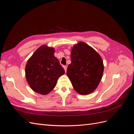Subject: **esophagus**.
I'll return each instance as SVG.
<instances>
[{
	"label": "esophagus",
	"instance_id": "34e87169",
	"mask_svg": "<svg viewBox=\"0 0 134 134\" xmlns=\"http://www.w3.org/2000/svg\"><path fill=\"white\" fill-rule=\"evenodd\" d=\"M63 68H64V69L65 71L66 72V70H67V66H64Z\"/></svg>",
	"mask_w": 134,
	"mask_h": 134
}]
</instances>
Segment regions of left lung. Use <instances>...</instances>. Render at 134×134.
<instances>
[{
    "label": "left lung",
    "instance_id": "8db88e82",
    "mask_svg": "<svg viewBox=\"0 0 134 134\" xmlns=\"http://www.w3.org/2000/svg\"><path fill=\"white\" fill-rule=\"evenodd\" d=\"M71 62L66 74L75 91L82 95L93 92L98 86L103 72L100 55L87 43L80 42L72 48Z\"/></svg>",
    "mask_w": 134,
    "mask_h": 134
}]
</instances>
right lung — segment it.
<instances>
[{
	"mask_svg": "<svg viewBox=\"0 0 134 134\" xmlns=\"http://www.w3.org/2000/svg\"><path fill=\"white\" fill-rule=\"evenodd\" d=\"M26 77L32 90L45 95L55 88L65 70L54 56V49L42 45L33 54L26 66Z\"/></svg>",
	"mask_w": 134,
	"mask_h": 134,
	"instance_id": "add662e5",
	"label": "right lung"
}]
</instances>
